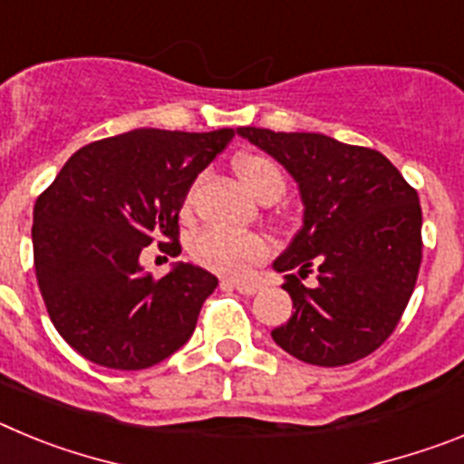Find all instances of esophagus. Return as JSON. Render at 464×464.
Wrapping results in <instances>:
<instances>
[{
    "label": "esophagus",
    "mask_w": 464,
    "mask_h": 464,
    "mask_svg": "<svg viewBox=\"0 0 464 464\" xmlns=\"http://www.w3.org/2000/svg\"><path fill=\"white\" fill-rule=\"evenodd\" d=\"M223 285H225V288L239 290L241 295H256L257 290L262 288L257 281H235V278H227V281H223Z\"/></svg>",
    "instance_id": "1"
}]
</instances>
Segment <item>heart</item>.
I'll return each instance as SVG.
<instances>
[{"instance_id": "1", "label": "heart", "mask_w": 464, "mask_h": 464, "mask_svg": "<svg viewBox=\"0 0 464 464\" xmlns=\"http://www.w3.org/2000/svg\"><path fill=\"white\" fill-rule=\"evenodd\" d=\"M235 169L244 186L262 199L274 202L285 190V176L272 158L260 153H246L235 160ZM192 190L183 199V207H190ZM190 253L199 265L220 274H241L265 260L269 253L267 241L256 232H235V229L207 227L192 239Z\"/></svg>"}]
</instances>
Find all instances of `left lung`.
Wrapping results in <instances>:
<instances>
[{
    "instance_id": "1",
    "label": "left lung",
    "mask_w": 464,
    "mask_h": 464,
    "mask_svg": "<svg viewBox=\"0 0 464 464\" xmlns=\"http://www.w3.org/2000/svg\"><path fill=\"white\" fill-rule=\"evenodd\" d=\"M237 132L299 183L304 225L274 262L295 314L272 330L283 351L318 367L367 358L391 337L423 260L420 202L391 160L325 134ZM298 274L295 275L294 272ZM309 273L319 281L304 285Z\"/></svg>"
}]
</instances>
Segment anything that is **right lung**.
Here are the masks:
<instances>
[{"instance_id": "obj_1", "label": "right lung", "mask_w": 464, "mask_h": 464, "mask_svg": "<svg viewBox=\"0 0 464 464\" xmlns=\"http://www.w3.org/2000/svg\"><path fill=\"white\" fill-rule=\"evenodd\" d=\"M235 137L132 130L72 155L36 197L32 246L41 297L60 337L109 370H146L195 332L218 278L192 265L167 276L139 256L158 241L176 257L179 211L192 181Z\"/></svg>"}]
</instances>
